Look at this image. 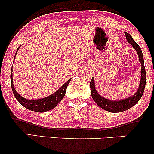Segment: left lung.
Masks as SVG:
<instances>
[{"label":"left lung","instance_id":"8db88e82","mask_svg":"<svg viewBox=\"0 0 154 154\" xmlns=\"http://www.w3.org/2000/svg\"><path fill=\"white\" fill-rule=\"evenodd\" d=\"M126 35L127 40L132 45V47L135 49L138 54L139 61L141 63V79L140 83L139 88L137 91V93L132 96L130 98H126V99L117 100V101H113V100H109L106 98L100 96V95L98 94L97 91H95V83H94V78H92L91 82H90V88L91 91V95L92 98H93L94 101L98 104L100 108L104 109V110L109 111L112 113H119L122 112V111L128 110L129 109L132 108L133 106H135L139 100L142 97L143 92L146 87V69L144 66V61L143 56V53L141 51L140 48L137 43H135V40L132 38V36L128 32H125Z\"/></svg>","mask_w":154,"mask_h":154}]
</instances>
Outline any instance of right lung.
<instances>
[{
  "instance_id": "add662e5",
  "label": "right lung",
  "mask_w": 154,
  "mask_h": 154,
  "mask_svg": "<svg viewBox=\"0 0 154 154\" xmlns=\"http://www.w3.org/2000/svg\"><path fill=\"white\" fill-rule=\"evenodd\" d=\"M18 49H17V51H18ZM70 81H71V79H69L64 85H63L60 88V89L58 90L56 93L49 95V96L46 97V98L38 100H27L26 98H23L20 95H19L18 93L15 91L13 85V78H12V69L11 72V82L12 91H13L14 95L17 100L22 104L23 106L25 107L26 109H29L30 111H36V112L40 113L50 111L51 109H54L58 105V103L64 97L65 93H66V88L68 86L69 83L70 82Z\"/></svg>"
}]
</instances>
